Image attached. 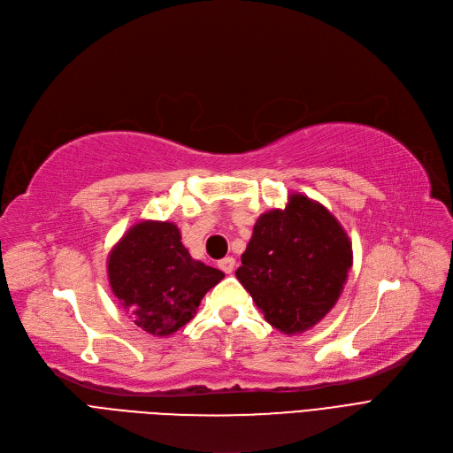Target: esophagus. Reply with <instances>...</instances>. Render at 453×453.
Returning a JSON list of instances; mask_svg holds the SVG:
<instances>
[{
    "label": "esophagus",
    "instance_id": "1",
    "mask_svg": "<svg viewBox=\"0 0 453 453\" xmlns=\"http://www.w3.org/2000/svg\"><path fill=\"white\" fill-rule=\"evenodd\" d=\"M219 268L224 272V273H231L234 270V258L233 257H226L222 260H219Z\"/></svg>",
    "mask_w": 453,
    "mask_h": 453
}]
</instances>
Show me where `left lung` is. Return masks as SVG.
Returning a JSON list of instances; mask_svg holds the SVG:
<instances>
[{"label":"left lung","instance_id":"left-lung-1","mask_svg":"<svg viewBox=\"0 0 453 453\" xmlns=\"http://www.w3.org/2000/svg\"><path fill=\"white\" fill-rule=\"evenodd\" d=\"M352 266V246L328 209L290 195L284 209L260 214L236 279L265 319L301 334L336 304Z\"/></svg>","mask_w":453,"mask_h":453}]
</instances>
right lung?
<instances>
[{"instance_id": "obj_1", "label": "right lung", "mask_w": 453, "mask_h": 453, "mask_svg": "<svg viewBox=\"0 0 453 453\" xmlns=\"http://www.w3.org/2000/svg\"><path fill=\"white\" fill-rule=\"evenodd\" d=\"M108 279L137 326L152 336H171L193 319L224 273L190 257L176 224L142 220L111 248Z\"/></svg>"}]
</instances>
